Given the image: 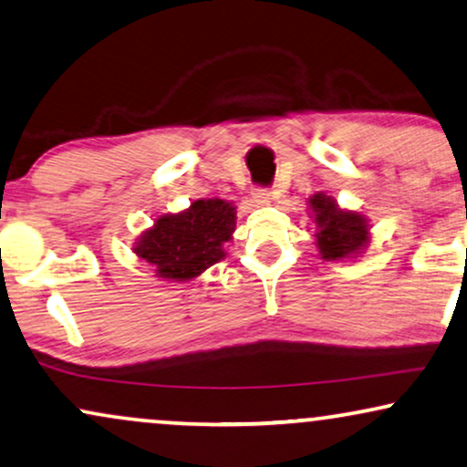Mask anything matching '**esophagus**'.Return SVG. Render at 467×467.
I'll list each match as a JSON object with an SVG mask.
<instances>
[{
  "mask_svg": "<svg viewBox=\"0 0 467 467\" xmlns=\"http://www.w3.org/2000/svg\"><path fill=\"white\" fill-rule=\"evenodd\" d=\"M252 200L256 204L265 206V204H269L271 200H274V193H271L269 190H265V187H256V190H252Z\"/></svg>",
  "mask_w": 467,
  "mask_h": 467,
  "instance_id": "34e87169",
  "label": "esophagus"
}]
</instances>
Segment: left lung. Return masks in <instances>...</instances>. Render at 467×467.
Here are the masks:
<instances>
[{
    "label": "left lung",
    "mask_w": 467,
    "mask_h": 467,
    "mask_svg": "<svg viewBox=\"0 0 467 467\" xmlns=\"http://www.w3.org/2000/svg\"><path fill=\"white\" fill-rule=\"evenodd\" d=\"M310 209L317 223V247L326 261L353 258L368 244V222L356 211L338 209L334 198L315 193Z\"/></svg>",
    "instance_id": "left-lung-1"
}]
</instances>
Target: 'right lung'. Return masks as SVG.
Returning <instances> with one entry per match:
<instances>
[{
	"label": "right lung",
	"mask_w": 467,
	"mask_h": 467,
	"mask_svg": "<svg viewBox=\"0 0 467 467\" xmlns=\"http://www.w3.org/2000/svg\"><path fill=\"white\" fill-rule=\"evenodd\" d=\"M237 211L226 200H196L182 213L161 215L138 239L133 252L155 265L165 280L185 282L226 256L223 244L234 233Z\"/></svg>",
	"instance_id": "add662e5"
}]
</instances>
